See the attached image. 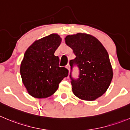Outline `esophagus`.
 Returning <instances> with one entry per match:
<instances>
[{
    "instance_id": "1",
    "label": "esophagus",
    "mask_w": 130,
    "mask_h": 130,
    "mask_svg": "<svg viewBox=\"0 0 130 130\" xmlns=\"http://www.w3.org/2000/svg\"><path fill=\"white\" fill-rule=\"evenodd\" d=\"M66 69H67L69 71H70V65H69V64H68V65H66Z\"/></svg>"
}]
</instances>
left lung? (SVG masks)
I'll use <instances>...</instances> for the list:
<instances>
[{"label": "left lung", "mask_w": 130, "mask_h": 130, "mask_svg": "<svg viewBox=\"0 0 130 130\" xmlns=\"http://www.w3.org/2000/svg\"><path fill=\"white\" fill-rule=\"evenodd\" d=\"M65 41L76 56L70 61V66L77 64L80 71L77 80L72 79V92L80 100H95L106 92L113 77L106 49L98 39L86 33L68 35Z\"/></svg>", "instance_id": "1"}]
</instances>
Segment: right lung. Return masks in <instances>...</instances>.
<instances>
[{
  "mask_svg": "<svg viewBox=\"0 0 130 130\" xmlns=\"http://www.w3.org/2000/svg\"><path fill=\"white\" fill-rule=\"evenodd\" d=\"M61 38L57 34L36 40L25 51L20 65L22 82L28 93L36 99H46L56 92L59 83L68 75L65 67H59L55 52Z\"/></svg>",
  "mask_w": 130,
  "mask_h": 130,
  "instance_id": "right-lung-1",
  "label": "right lung"
}]
</instances>
